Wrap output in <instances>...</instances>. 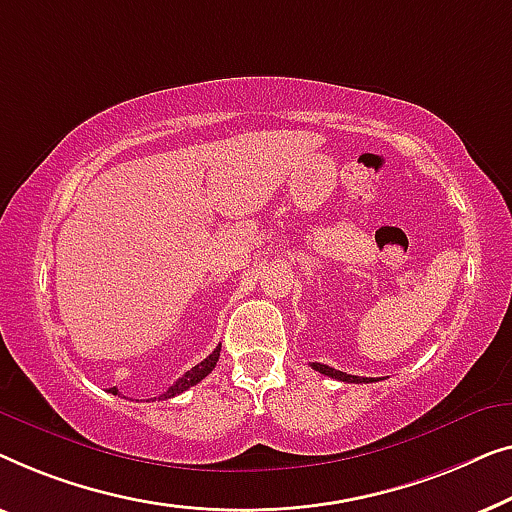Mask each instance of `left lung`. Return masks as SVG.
Masks as SVG:
<instances>
[{
	"label": "left lung",
	"mask_w": 512,
	"mask_h": 512,
	"mask_svg": "<svg viewBox=\"0 0 512 512\" xmlns=\"http://www.w3.org/2000/svg\"><path fill=\"white\" fill-rule=\"evenodd\" d=\"M315 371L322 373V376H329V378H336V380H343V383H373L376 378H364V376H350V373H343V371H336L331 369L327 364H320V362H313L311 364Z\"/></svg>",
	"instance_id": "obj_1"
}]
</instances>
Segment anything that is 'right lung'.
<instances>
[{
    "label": "right lung",
    "instance_id": "add662e5",
    "mask_svg": "<svg viewBox=\"0 0 512 512\" xmlns=\"http://www.w3.org/2000/svg\"><path fill=\"white\" fill-rule=\"evenodd\" d=\"M218 359H220V345L211 352V355H208V357L204 359V362H199L197 366H192L190 371L183 373V376L178 378L176 383L171 385L169 390L164 392L160 399H171V397H176V394H181V392H185V390H190L192 385H197L199 380H204V378L208 376V373H211V371L215 369V364H218ZM109 392H111V394H118V387H111Z\"/></svg>",
    "mask_w": 512,
    "mask_h": 512
}]
</instances>
